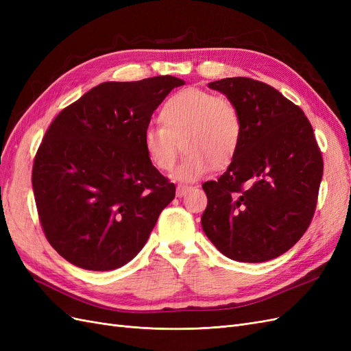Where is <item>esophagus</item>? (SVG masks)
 Listing matches in <instances>:
<instances>
[{
    "label": "esophagus",
    "instance_id": "esophagus-1",
    "mask_svg": "<svg viewBox=\"0 0 351 351\" xmlns=\"http://www.w3.org/2000/svg\"><path fill=\"white\" fill-rule=\"evenodd\" d=\"M193 187L192 186H187V184H178L177 186V190H176V195L178 196V197H183V196H186V193L187 192H190V190H192Z\"/></svg>",
    "mask_w": 351,
    "mask_h": 351
}]
</instances>
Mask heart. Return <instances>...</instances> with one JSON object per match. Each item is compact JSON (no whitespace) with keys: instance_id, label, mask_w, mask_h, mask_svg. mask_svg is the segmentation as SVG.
<instances>
[{"instance_id":"b5f03b06","label":"heart","mask_w":351,"mask_h":351,"mask_svg":"<svg viewBox=\"0 0 351 351\" xmlns=\"http://www.w3.org/2000/svg\"><path fill=\"white\" fill-rule=\"evenodd\" d=\"M161 124L142 133V147L159 171H171L182 152H187L176 171L180 182H195L212 167H227L243 141V117L236 102L214 92L189 88L169 97L159 112Z\"/></svg>"}]
</instances>
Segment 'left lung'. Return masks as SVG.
I'll return each mask as SVG.
<instances>
[{
	"label": "left lung",
	"instance_id": "obj_1",
	"mask_svg": "<svg viewBox=\"0 0 351 351\" xmlns=\"http://www.w3.org/2000/svg\"><path fill=\"white\" fill-rule=\"evenodd\" d=\"M209 88L236 102L244 132L227 171L202 184L208 196L202 228L232 261H271L291 249L311 226L322 152L302 108L269 84L228 77Z\"/></svg>",
	"mask_w": 351,
	"mask_h": 351
}]
</instances>
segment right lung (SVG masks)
<instances>
[{
  "instance_id": "add662e5",
  "label": "right lung",
  "mask_w": 351,
  "mask_h": 351,
  "mask_svg": "<svg viewBox=\"0 0 351 351\" xmlns=\"http://www.w3.org/2000/svg\"><path fill=\"white\" fill-rule=\"evenodd\" d=\"M184 80L105 82L62 110L35 155L32 186L42 230L79 268L111 271L132 261L176 196L149 162L142 133Z\"/></svg>"
}]
</instances>
